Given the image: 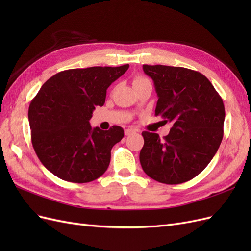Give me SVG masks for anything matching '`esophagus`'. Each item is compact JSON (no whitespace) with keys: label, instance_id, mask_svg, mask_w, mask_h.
Listing matches in <instances>:
<instances>
[{"label":"esophagus","instance_id":"obj_1","mask_svg":"<svg viewBox=\"0 0 251 251\" xmlns=\"http://www.w3.org/2000/svg\"><path fill=\"white\" fill-rule=\"evenodd\" d=\"M134 133H136V131L134 130V128H132V127H127V128H126V130H125V134L126 136H130V135H132Z\"/></svg>","mask_w":251,"mask_h":251}]
</instances>
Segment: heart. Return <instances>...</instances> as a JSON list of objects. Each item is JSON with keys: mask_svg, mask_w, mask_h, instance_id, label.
Segmentation results:
<instances>
[{"mask_svg": "<svg viewBox=\"0 0 251 251\" xmlns=\"http://www.w3.org/2000/svg\"><path fill=\"white\" fill-rule=\"evenodd\" d=\"M147 81H149V79L148 78H146V77H143V76H136L135 78H134V80H133V85H134V87L136 86V85H139V83H141V82H147Z\"/></svg>", "mask_w": 251, "mask_h": 251, "instance_id": "1", "label": "heart"}]
</instances>
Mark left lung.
I'll return each mask as SVG.
<instances>
[{"instance_id": "obj_1", "label": "left lung", "mask_w": 251, "mask_h": 251, "mask_svg": "<svg viewBox=\"0 0 251 251\" xmlns=\"http://www.w3.org/2000/svg\"><path fill=\"white\" fill-rule=\"evenodd\" d=\"M142 68L154 81L158 96L155 115L173 123L163 139L156 133L142 132V170L161 183H183L206 168L221 144L223 100L200 72L163 65Z\"/></svg>"}]
</instances>
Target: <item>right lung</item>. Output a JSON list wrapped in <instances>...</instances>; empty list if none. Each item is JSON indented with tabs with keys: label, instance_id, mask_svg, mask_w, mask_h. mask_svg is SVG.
I'll return each mask as SVG.
<instances>
[{
	"label": "right lung",
	"instance_id": "1",
	"mask_svg": "<svg viewBox=\"0 0 251 251\" xmlns=\"http://www.w3.org/2000/svg\"><path fill=\"white\" fill-rule=\"evenodd\" d=\"M127 69L124 65L62 71L45 82L30 102L33 149L56 177L87 183L107 171L111 150L124 138V128H92L89 120L95 107L103 105L111 83Z\"/></svg>",
	"mask_w": 251,
	"mask_h": 251
}]
</instances>
